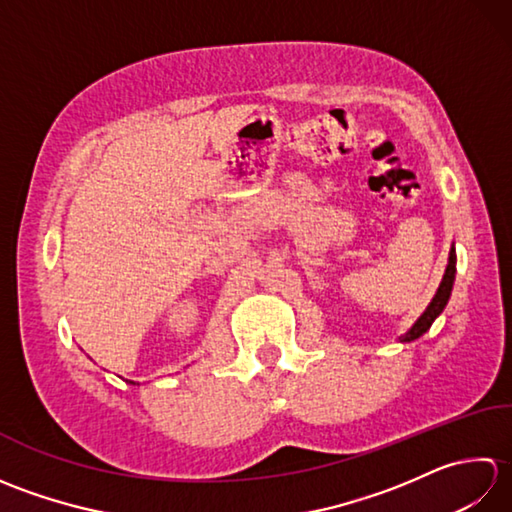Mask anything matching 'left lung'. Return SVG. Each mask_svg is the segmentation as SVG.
Wrapping results in <instances>:
<instances>
[{
	"label": "left lung",
	"instance_id": "obj_1",
	"mask_svg": "<svg viewBox=\"0 0 512 512\" xmlns=\"http://www.w3.org/2000/svg\"><path fill=\"white\" fill-rule=\"evenodd\" d=\"M453 281H455V248L451 246L449 264H447V270H444V277H442V281H440V288H438V292H436V297L431 299L427 310H424V312L420 314V319L411 325V330H409L407 334L400 336L402 343H409V341L420 339V336L431 328V323L440 317V312H442L444 306H447V303H449L451 290H453Z\"/></svg>",
	"mask_w": 512,
	"mask_h": 512
}]
</instances>
